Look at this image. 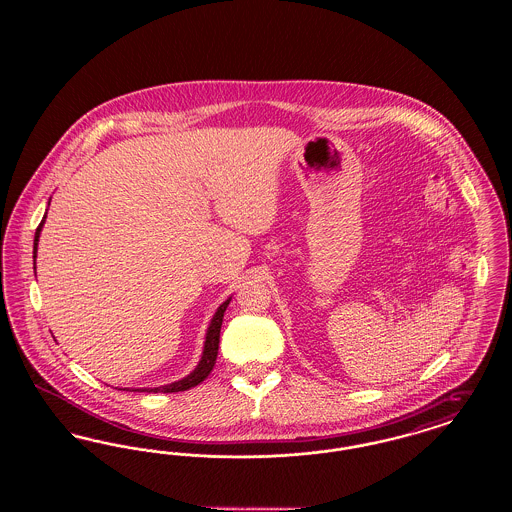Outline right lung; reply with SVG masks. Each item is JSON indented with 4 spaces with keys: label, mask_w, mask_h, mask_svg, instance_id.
I'll use <instances>...</instances> for the list:
<instances>
[{
    "label": "right lung",
    "mask_w": 512,
    "mask_h": 512,
    "mask_svg": "<svg viewBox=\"0 0 512 512\" xmlns=\"http://www.w3.org/2000/svg\"><path fill=\"white\" fill-rule=\"evenodd\" d=\"M49 199H51V197H49ZM46 217H48V215H44V219L40 222V226L36 228V236H34V251H32V253H34V255H32V257H34V272H36V253H38V242H40V234H42V228H44ZM230 299H232V297H228V299L220 305L219 309H217V313L213 315V318H211L209 328H207V334H205V343H203L201 359H199V363H197V366H195L194 370H192L188 376H184L182 380H176V382H172V384H167V386H159V388H132V390L124 388V390L153 391V393H174V391L190 390V388H194L197 384H201V382L211 374V370H213V366H215V361H217V355H219L220 326H222L224 311H226V307H228Z\"/></svg>",
    "instance_id": "obj_1"
}]
</instances>
